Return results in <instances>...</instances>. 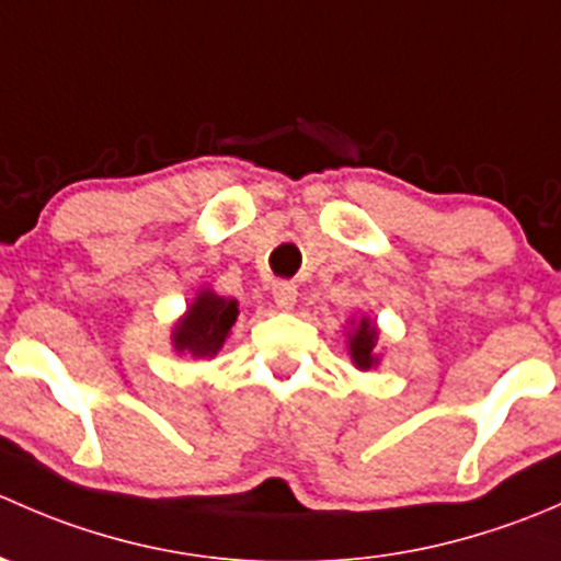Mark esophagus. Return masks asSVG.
I'll use <instances>...</instances> for the list:
<instances>
[{
  "label": "esophagus",
  "mask_w": 561,
  "mask_h": 561,
  "mask_svg": "<svg viewBox=\"0 0 561 561\" xmlns=\"http://www.w3.org/2000/svg\"><path fill=\"white\" fill-rule=\"evenodd\" d=\"M274 304L282 309V312H290L296 307V298H298V287L293 282H276L274 285Z\"/></svg>",
  "instance_id": "obj_1"
}]
</instances>
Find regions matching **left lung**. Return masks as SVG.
Wrapping results in <instances>:
<instances>
[{"mask_svg":"<svg viewBox=\"0 0 561 561\" xmlns=\"http://www.w3.org/2000/svg\"><path fill=\"white\" fill-rule=\"evenodd\" d=\"M347 339L350 358H353V364L358 366L360 371L375 369V366L380 364V355H377V325L369 317H360V320L355 322L353 331L347 333Z\"/></svg>","mask_w":561,"mask_h":561,"instance_id":"1","label":"left lung"}]
</instances>
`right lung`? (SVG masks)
Listing matches in <instances>:
<instances>
[{"instance_id":"add662e5","label":"right lung","mask_w":561,"mask_h":561,"mask_svg":"<svg viewBox=\"0 0 561 561\" xmlns=\"http://www.w3.org/2000/svg\"><path fill=\"white\" fill-rule=\"evenodd\" d=\"M239 317V304L211 290L197 293L186 314L173 328L175 353H190L195 358H214L222 350L230 328Z\"/></svg>"}]
</instances>
